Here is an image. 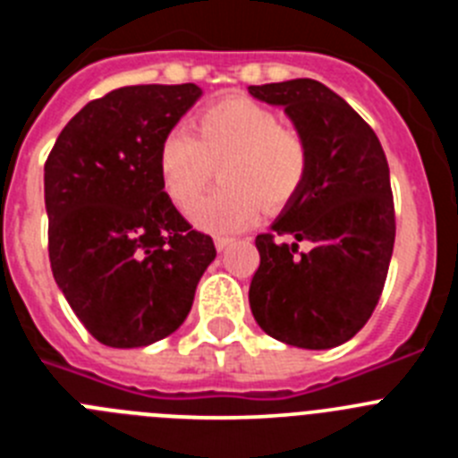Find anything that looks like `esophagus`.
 <instances>
[{
    "instance_id": "1",
    "label": "esophagus",
    "mask_w": 458,
    "mask_h": 458,
    "mask_svg": "<svg viewBox=\"0 0 458 458\" xmlns=\"http://www.w3.org/2000/svg\"><path fill=\"white\" fill-rule=\"evenodd\" d=\"M229 242H232V238L217 236V238H216V248H217V252H222V250H225L226 245H229Z\"/></svg>"
}]
</instances>
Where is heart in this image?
<instances>
[{"instance_id": "1", "label": "heart", "mask_w": 458, "mask_h": 458, "mask_svg": "<svg viewBox=\"0 0 458 458\" xmlns=\"http://www.w3.org/2000/svg\"><path fill=\"white\" fill-rule=\"evenodd\" d=\"M216 167L225 188L192 210V222L225 236L252 226L264 206L279 210L298 197L311 169L310 140L268 105L229 96L206 105L190 135L165 137L157 153L160 183L181 210L201 199Z\"/></svg>"}]
</instances>
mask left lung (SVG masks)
Returning a JSON list of instances; mask_svg holds the SVG:
<instances>
[{"label": "left lung", "mask_w": 458, "mask_h": 458, "mask_svg": "<svg viewBox=\"0 0 458 458\" xmlns=\"http://www.w3.org/2000/svg\"><path fill=\"white\" fill-rule=\"evenodd\" d=\"M282 105L311 147L305 188L259 233L250 307L266 335L298 349H333L369 321L394 248V199L378 137L317 80L250 87ZM291 237L292 242H284ZM301 242H310L302 253Z\"/></svg>", "instance_id": "left-lung-1"}]
</instances>
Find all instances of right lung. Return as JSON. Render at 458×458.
<instances>
[{"label": "right lung", "instance_id": "add662e5", "mask_svg": "<svg viewBox=\"0 0 458 458\" xmlns=\"http://www.w3.org/2000/svg\"><path fill=\"white\" fill-rule=\"evenodd\" d=\"M201 96L197 84L105 93L66 123L46 160L47 252L91 337L137 349L188 317L216 245L165 194L157 153Z\"/></svg>", "mask_w": 458, "mask_h": 458}]
</instances>
